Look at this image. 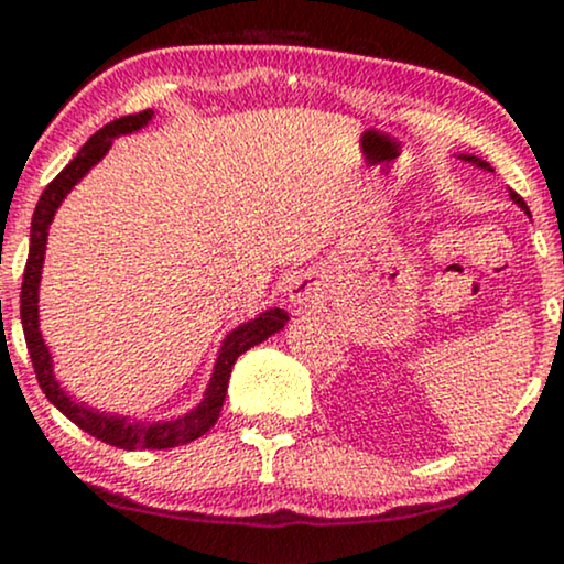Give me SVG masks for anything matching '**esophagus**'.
<instances>
[{
  "mask_svg": "<svg viewBox=\"0 0 564 564\" xmlns=\"http://www.w3.org/2000/svg\"><path fill=\"white\" fill-rule=\"evenodd\" d=\"M321 291L318 283L313 281L310 275H296L289 286V300L296 304V307H310V304L318 302Z\"/></svg>",
  "mask_w": 564,
  "mask_h": 564,
  "instance_id": "34e87169",
  "label": "esophagus"
}]
</instances>
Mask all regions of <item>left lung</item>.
<instances>
[{"instance_id": "8db88e82", "label": "left lung", "mask_w": 564, "mask_h": 564, "mask_svg": "<svg viewBox=\"0 0 564 564\" xmlns=\"http://www.w3.org/2000/svg\"><path fill=\"white\" fill-rule=\"evenodd\" d=\"M462 159H464V161H469V164L480 166V170H488V172H490V164H488V161H482V159H477V156H462ZM509 196H511V200H514V204H520V206H522V209H525V212H528L525 200H522L520 196H517V193H509ZM528 215H530V212H528Z\"/></svg>"}]
</instances>
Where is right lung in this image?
<instances>
[{
	"label": "right lung",
	"mask_w": 564,
	"mask_h": 564,
	"mask_svg": "<svg viewBox=\"0 0 564 564\" xmlns=\"http://www.w3.org/2000/svg\"><path fill=\"white\" fill-rule=\"evenodd\" d=\"M153 119V111L121 116V119L111 121L95 132L93 138L82 145V151L76 153V159L63 170L57 177L44 187L42 198H39L34 219H31V246H29V260H25L23 270V289H21V323L25 334V347H29L31 364H34L39 387L47 394V400L53 403L63 416L70 419L79 430L93 435L102 443L116 445V448L124 451H161V448H177V445L198 440L204 432H209L215 426L219 411H223L225 392H228V381L232 364L238 360V355H243L246 349L260 345L281 332L286 326L289 313H283L281 307L264 310L257 315L254 321L243 323V326L232 328L225 336L223 347H219L215 371H212L209 387H206L200 403L187 411L185 416L172 419V422H138V419L129 416H116V413H102L95 408H87L84 403H76L70 394L63 390L61 381L53 373V355H50L47 345H44L42 332H39V281H42V264H44V251H47V232L50 223H53L57 206L63 204V198L68 196L70 187L87 174L93 166L108 153L111 142L119 134H132L140 132L148 121Z\"/></svg>",
	"instance_id": "1"
}]
</instances>
